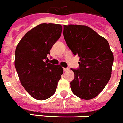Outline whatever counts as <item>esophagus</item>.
<instances>
[{
	"label": "esophagus",
	"instance_id": "esophagus-1",
	"mask_svg": "<svg viewBox=\"0 0 123 123\" xmlns=\"http://www.w3.org/2000/svg\"><path fill=\"white\" fill-rule=\"evenodd\" d=\"M63 70H64V71H68V70H69V68H63Z\"/></svg>",
	"mask_w": 123,
	"mask_h": 123
}]
</instances>
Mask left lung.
<instances>
[{
    "instance_id": "8db88e82",
    "label": "left lung",
    "mask_w": 123,
    "mask_h": 123,
    "mask_svg": "<svg viewBox=\"0 0 123 123\" xmlns=\"http://www.w3.org/2000/svg\"><path fill=\"white\" fill-rule=\"evenodd\" d=\"M63 35L74 55L79 57V66L72 69L74 79L70 88L75 95L90 100L101 92L111 75L113 54L105 38L88 26L64 25Z\"/></svg>"
}]
</instances>
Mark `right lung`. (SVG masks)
I'll list each match as a JSON object with an SVG mask.
<instances>
[{
    "mask_svg": "<svg viewBox=\"0 0 123 123\" xmlns=\"http://www.w3.org/2000/svg\"><path fill=\"white\" fill-rule=\"evenodd\" d=\"M62 30L61 25L41 23L27 32L16 48L15 66L21 84L36 100L53 96L63 74L60 65L44 61Z\"/></svg>",
    "mask_w": 123,
    "mask_h": 123,
    "instance_id": "add662e5",
    "label": "right lung"
}]
</instances>
